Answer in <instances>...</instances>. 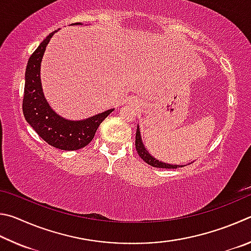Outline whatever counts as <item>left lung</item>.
I'll use <instances>...</instances> for the list:
<instances>
[{"label":"left lung","instance_id":"1","mask_svg":"<svg viewBox=\"0 0 251 251\" xmlns=\"http://www.w3.org/2000/svg\"><path fill=\"white\" fill-rule=\"evenodd\" d=\"M135 149H137L138 154L141 159L148 163L149 165L154 166V168H160V169H177V168H183L185 165H172V164H168L164 163V162H161L159 160H156L155 157H153L150 153L147 151V149L144 148V144L142 142L141 139V134H140V129L139 126L137 128V133H135Z\"/></svg>","mask_w":251,"mask_h":251}]
</instances>
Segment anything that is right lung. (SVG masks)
Returning <instances> with one entry per match:
<instances>
[{
    "label": "right lung",
    "instance_id": "1",
    "mask_svg": "<svg viewBox=\"0 0 251 251\" xmlns=\"http://www.w3.org/2000/svg\"><path fill=\"white\" fill-rule=\"evenodd\" d=\"M75 23L72 25H76ZM58 30V29H57ZM57 30L39 44L29 57L25 72L23 113L30 126L50 146L65 151H75L88 146L96 131L114 109L96 114L83 120H67L57 114L44 97L41 81V64L47 44Z\"/></svg>",
    "mask_w": 251,
    "mask_h": 251
}]
</instances>
